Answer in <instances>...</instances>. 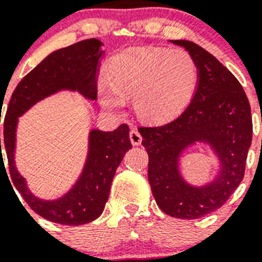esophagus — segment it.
Listing matches in <instances>:
<instances>
[{
  "instance_id": "34e87169",
  "label": "esophagus",
  "mask_w": 262,
  "mask_h": 262,
  "mask_svg": "<svg viewBox=\"0 0 262 262\" xmlns=\"http://www.w3.org/2000/svg\"><path fill=\"white\" fill-rule=\"evenodd\" d=\"M129 140H131L133 145H139L142 143V135H140V133L136 128L129 131Z\"/></svg>"
}]
</instances>
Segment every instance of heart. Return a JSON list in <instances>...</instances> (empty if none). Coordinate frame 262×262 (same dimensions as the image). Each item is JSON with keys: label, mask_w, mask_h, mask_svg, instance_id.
<instances>
[{"label": "heart", "mask_w": 262, "mask_h": 262, "mask_svg": "<svg viewBox=\"0 0 262 262\" xmlns=\"http://www.w3.org/2000/svg\"><path fill=\"white\" fill-rule=\"evenodd\" d=\"M198 66L185 50L127 48L113 57L99 78L101 103L119 113L134 97V108L147 122H168L189 106L198 85Z\"/></svg>", "instance_id": "obj_1"}]
</instances>
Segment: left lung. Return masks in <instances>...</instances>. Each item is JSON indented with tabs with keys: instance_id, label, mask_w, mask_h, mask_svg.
Returning <instances> with one entry per match:
<instances>
[{
	"instance_id": "1",
	"label": "left lung",
	"mask_w": 262,
	"mask_h": 262,
	"mask_svg": "<svg viewBox=\"0 0 262 262\" xmlns=\"http://www.w3.org/2000/svg\"><path fill=\"white\" fill-rule=\"evenodd\" d=\"M184 47L198 66V85L191 102L169 123L139 127L148 152V181L157 206L180 219H196L226 203L243 181L252 143L251 105L235 76L211 53L189 40ZM207 146L218 161L214 177L202 185L184 178L183 154Z\"/></svg>"
}]
</instances>
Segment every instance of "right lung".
Segmentation results:
<instances>
[{
  "instance_id": "obj_1",
  "label": "right lung",
  "mask_w": 262,
  "mask_h": 262,
  "mask_svg": "<svg viewBox=\"0 0 262 262\" xmlns=\"http://www.w3.org/2000/svg\"><path fill=\"white\" fill-rule=\"evenodd\" d=\"M102 46V41L93 38L51 52L22 78L5 115V151L14 186L36 214L66 226L90 223L102 214L117 168L126 152L133 148L128 126L120 124L110 133L90 128L86 159L76 182L55 200H43L30 190L26 178L15 165L18 122L32 106L60 92H76L84 98L96 101L99 60L105 55Z\"/></svg>"
}]
</instances>
